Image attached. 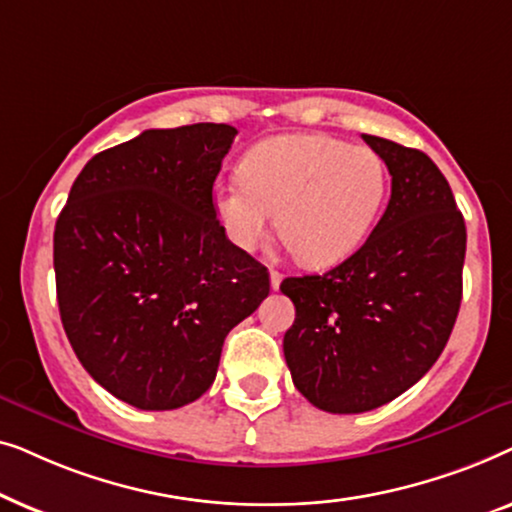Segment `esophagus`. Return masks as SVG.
<instances>
[{
  "label": "esophagus",
  "instance_id": "34e87169",
  "mask_svg": "<svg viewBox=\"0 0 512 512\" xmlns=\"http://www.w3.org/2000/svg\"><path fill=\"white\" fill-rule=\"evenodd\" d=\"M279 284H282V272L272 270V272H270V286H272V291H277Z\"/></svg>",
  "mask_w": 512,
  "mask_h": 512
}]
</instances>
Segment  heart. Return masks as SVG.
<instances>
[{"label": "heart", "instance_id": "1", "mask_svg": "<svg viewBox=\"0 0 512 512\" xmlns=\"http://www.w3.org/2000/svg\"><path fill=\"white\" fill-rule=\"evenodd\" d=\"M242 179L214 188L228 240L254 251L277 212V233L307 268H331L366 242L389 193L380 153L328 135H279L242 160Z\"/></svg>", "mask_w": 512, "mask_h": 512}]
</instances>
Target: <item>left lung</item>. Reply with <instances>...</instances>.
<instances>
[{"label": "left lung", "mask_w": 512, "mask_h": 512, "mask_svg": "<svg viewBox=\"0 0 512 512\" xmlns=\"http://www.w3.org/2000/svg\"><path fill=\"white\" fill-rule=\"evenodd\" d=\"M391 174V198L359 251L326 275L286 277L293 384L314 408L359 415L394 401L438 361L457 321L466 223L436 163L363 135Z\"/></svg>", "instance_id": "left-lung-1"}]
</instances>
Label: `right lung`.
<instances>
[{
	"instance_id": "add662e5",
	"label": "right lung",
	"mask_w": 512,
	"mask_h": 512,
	"mask_svg": "<svg viewBox=\"0 0 512 512\" xmlns=\"http://www.w3.org/2000/svg\"><path fill=\"white\" fill-rule=\"evenodd\" d=\"M237 130H144L97 153L55 221L65 333L97 384L139 410H174L212 387L226 335L268 298V268L214 212Z\"/></svg>"
}]
</instances>
